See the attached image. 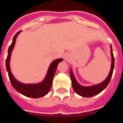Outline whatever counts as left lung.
Here are the masks:
<instances>
[{"label":"left lung","instance_id":"1","mask_svg":"<svg viewBox=\"0 0 123 123\" xmlns=\"http://www.w3.org/2000/svg\"><path fill=\"white\" fill-rule=\"evenodd\" d=\"M111 54L112 56V63H111V68L110 72L109 74V76L105 80L103 81V82L99 84L98 85L93 86H89V87H84L80 85L75 78L74 76L72 73V70H70V78L72 80V88L75 91V92L78 93V95H81L82 97H86V98H90L92 96L97 95L98 93L101 92L107 86L109 83L110 82V80L113 75V72L114 69V64H115V58H114L113 53V49L111 45Z\"/></svg>","mask_w":123,"mask_h":123}]
</instances>
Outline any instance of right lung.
Returning <instances> with one entry per match:
<instances>
[{
  "mask_svg": "<svg viewBox=\"0 0 123 123\" xmlns=\"http://www.w3.org/2000/svg\"><path fill=\"white\" fill-rule=\"evenodd\" d=\"M20 31H21L16 33V34L14 36L12 44L10 45L8 50V56H7L6 60V70L8 71L9 79L10 80L12 87L18 92L22 93V95L32 98H41L44 95H45L51 90L54 75L56 71L57 66L60 62L63 61V59H59L55 60L50 64V67L49 68L48 72H47V74L46 76L44 81H43L42 82L39 83V84H24L18 82L17 80L14 78L13 75L11 73L10 69V56H11V52H12L15 45L16 39L17 37L18 34L20 33Z\"/></svg>",
  "mask_w": 123,
  "mask_h": 123,
  "instance_id": "right-lung-1",
  "label": "right lung"
}]
</instances>
